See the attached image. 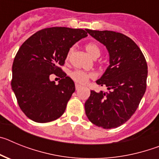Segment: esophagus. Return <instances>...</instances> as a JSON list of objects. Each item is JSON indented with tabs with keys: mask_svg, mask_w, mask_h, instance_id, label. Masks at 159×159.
<instances>
[{
	"mask_svg": "<svg viewBox=\"0 0 159 159\" xmlns=\"http://www.w3.org/2000/svg\"><path fill=\"white\" fill-rule=\"evenodd\" d=\"M81 88H82V86H81V85H79V84H75V89H76V90H80Z\"/></svg>",
	"mask_w": 159,
	"mask_h": 159,
	"instance_id": "esophagus-1",
	"label": "esophagus"
}]
</instances>
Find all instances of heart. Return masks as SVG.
Returning <instances> with one entry per match:
<instances>
[{"instance_id": "1", "label": "heart", "mask_w": 159, "mask_h": 159, "mask_svg": "<svg viewBox=\"0 0 159 159\" xmlns=\"http://www.w3.org/2000/svg\"><path fill=\"white\" fill-rule=\"evenodd\" d=\"M85 49H86V51L88 52V54H89L92 57H93V58L99 57L101 54L100 48L95 43H88V44H86V46H85ZM72 51L73 48H71L69 51H68V52H67V58H69ZM70 76H71V78L73 80L75 81V83H78V84H86V83L90 79L94 78V77H95V75L92 72H86V71H80V70H75V71H71V74H70Z\"/></svg>"}]
</instances>
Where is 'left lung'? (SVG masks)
<instances>
[{
    "instance_id": "8db88e82",
    "label": "left lung",
    "mask_w": 159,
    "mask_h": 159,
    "mask_svg": "<svg viewBox=\"0 0 159 159\" xmlns=\"http://www.w3.org/2000/svg\"><path fill=\"white\" fill-rule=\"evenodd\" d=\"M95 40L106 46L108 66L96 80L108 92H95L85 102V113L93 124L104 129L123 125L137 110L147 88V64L143 52L128 36L113 31L87 29Z\"/></svg>"
}]
</instances>
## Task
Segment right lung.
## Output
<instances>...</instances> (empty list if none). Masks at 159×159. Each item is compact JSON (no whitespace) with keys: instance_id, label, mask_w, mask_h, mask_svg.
I'll return each instance as SVG.
<instances>
[{"instance_id":"1","label":"right lung","mask_w":159,"mask_h":159,"mask_svg":"<svg viewBox=\"0 0 159 159\" xmlns=\"http://www.w3.org/2000/svg\"><path fill=\"white\" fill-rule=\"evenodd\" d=\"M86 36L84 29L48 28L20 46L12 64L11 86L20 108L32 121H53L65 111L75 88L59 66L64 64L70 48ZM51 74L61 78L58 84L50 80Z\"/></svg>"}]
</instances>
